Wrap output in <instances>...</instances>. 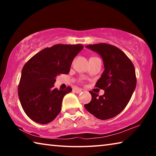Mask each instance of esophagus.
<instances>
[{"label": "esophagus", "instance_id": "1", "mask_svg": "<svg viewBox=\"0 0 156 156\" xmlns=\"http://www.w3.org/2000/svg\"><path fill=\"white\" fill-rule=\"evenodd\" d=\"M73 91L76 92V94H79L82 91V89L80 88H75V89H73Z\"/></svg>", "mask_w": 156, "mask_h": 156}]
</instances>
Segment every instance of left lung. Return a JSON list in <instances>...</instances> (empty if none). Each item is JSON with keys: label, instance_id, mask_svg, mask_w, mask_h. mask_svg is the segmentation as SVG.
<instances>
[{"label": "left lung", "instance_id": "1", "mask_svg": "<svg viewBox=\"0 0 156 156\" xmlns=\"http://www.w3.org/2000/svg\"><path fill=\"white\" fill-rule=\"evenodd\" d=\"M100 55L105 70L97 81L96 87L105 90L102 96L90 91L91 100L84 106L88 112L100 120L115 117L125 109L136 87L135 68L122 51L106 43L86 46Z\"/></svg>", "mask_w": 156, "mask_h": 156}]
</instances>
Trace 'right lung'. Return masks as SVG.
<instances>
[{
  "mask_svg": "<svg viewBox=\"0 0 156 156\" xmlns=\"http://www.w3.org/2000/svg\"><path fill=\"white\" fill-rule=\"evenodd\" d=\"M83 49L80 44H55L41 50L25 63L18 93L21 106L31 120L47 124L59 114L63 98L72 89H54L56 78L69 72L73 60Z\"/></svg>",
  "mask_w": 156,
  "mask_h": 156,
  "instance_id": "1",
  "label": "right lung"
}]
</instances>
